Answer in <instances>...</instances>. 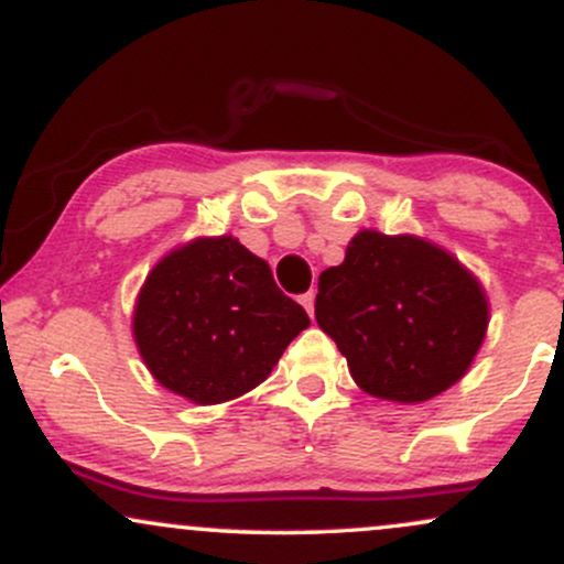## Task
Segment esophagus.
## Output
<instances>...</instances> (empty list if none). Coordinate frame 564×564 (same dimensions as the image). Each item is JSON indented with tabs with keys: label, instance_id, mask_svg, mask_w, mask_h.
Returning <instances> with one entry per match:
<instances>
[{
	"label": "esophagus",
	"instance_id": "1",
	"mask_svg": "<svg viewBox=\"0 0 564 564\" xmlns=\"http://www.w3.org/2000/svg\"><path fill=\"white\" fill-rule=\"evenodd\" d=\"M301 303H303V306H306L308 316H314V290H308L306 295H301Z\"/></svg>",
	"mask_w": 564,
	"mask_h": 564
}]
</instances>
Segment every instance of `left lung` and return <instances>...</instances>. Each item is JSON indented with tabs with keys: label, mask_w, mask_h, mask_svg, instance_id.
Wrapping results in <instances>:
<instances>
[{
	"label": "left lung",
	"mask_w": 564,
	"mask_h": 564,
	"mask_svg": "<svg viewBox=\"0 0 564 564\" xmlns=\"http://www.w3.org/2000/svg\"><path fill=\"white\" fill-rule=\"evenodd\" d=\"M314 314L367 394L408 404L458 381L487 327L482 288L453 256L378 231L322 271Z\"/></svg>",
	"instance_id": "obj_1"
}]
</instances>
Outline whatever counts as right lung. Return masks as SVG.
<instances>
[{
  "label": "right lung",
  "instance_id": "right-lung-1",
  "mask_svg": "<svg viewBox=\"0 0 564 564\" xmlns=\"http://www.w3.org/2000/svg\"><path fill=\"white\" fill-rule=\"evenodd\" d=\"M308 327L269 263L231 237L170 252L138 295L132 335L151 376L197 404L242 397L265 381Z\"/></svg>",
  "mask_w": 564,
  "mask_h": 564
}]
</instances>
